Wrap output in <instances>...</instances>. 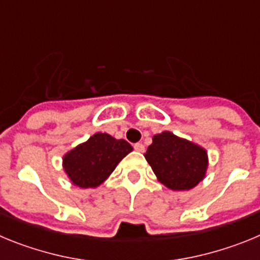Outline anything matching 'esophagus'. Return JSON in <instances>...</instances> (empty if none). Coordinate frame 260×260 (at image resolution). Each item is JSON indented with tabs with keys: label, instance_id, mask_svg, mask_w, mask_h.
<instances>
[{
	"label": "esophagus",
	"instance_id": "obj_1",
	"mask_svg": "<svg viewBox=\"0 0 260 260\" xmlns=\"http://www.w3.org/2000/svg\"><path fill=\"white\" fill-rule=\"evenodd\" d=\"M134 150L138 151V152H144V146L142 143H135Z\"/></svg>",
	"mask_w": 260,
	"mask_h": 260
}]
</instances>
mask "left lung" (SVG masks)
<instances>
[{"label":"left lung","instance_id":"obj_1","mask_svg":"<svg viewBox=\"0 0 260 260\" xmlns=\"http://www.w3.org/2000/svg\"><path fill=\"white\" fill-rule=\"evenodd\" d=\"M144 157L158 181L172 190H190L203 180L207 153L169 132L153 137Z\"/></svg>","mask_w":260,"mask_h":260}]
</instances>
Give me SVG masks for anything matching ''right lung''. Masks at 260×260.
<instances>
[{
	"label": "right lung",
	"instance_id": "add662e5",
	"mask_svg": "<svg viewBox=\"0 0 260 260\" xmlns=\"http://www.w3.org/2000/svg\"><path fill=\"white\" fill-rule=\"evenodd\" d=\"M132 151L133 147L123 139L98 133L63 157V168L74 185L96 187Z\"/></svg>",
	"mask_w": 260,
	"mask_h": 260
}]
</instances>
